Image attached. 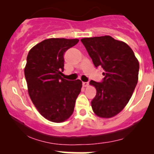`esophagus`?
<instances>
[{
    "instance_id": "obj_1",
    "label": "esophagus",
    "mask_w": 154,
    "mask_h": 154,
    "mask_svg": "<svg viewBox=\"0 0 154 154\" xmlns=\"http://www.w3.org/2000/svg\"><path fill=\"white\" fill-rule=\"evenodd\" d=\"M89 85V83L88 82H82V86L84 88H86V87H88V86Z\"/></svg>"
}]
</instances>
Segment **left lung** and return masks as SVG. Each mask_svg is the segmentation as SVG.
<instances>
[{"instance_id":"left-lung-1","label":"left lung","mask_w":154,"mask_h":154,"mask_svg":"<svg viewBox=\"0 0 154 154\" xmlns=\"http://www.w3.org/2000/svg\"><path fill=\"white\" fill-rule=\"evenodd\" d=\"M95 67L104 70L103 81L91 80L96 95L91 101L93 112L111 118L126 106L138 80L139 62L127 43L109 35L81 39Z\"/></svg>"}]
</instances>
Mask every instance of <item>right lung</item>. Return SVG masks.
<instances>
[{
  "label": "right lung",
  "mask_w": 154,
  "mask_h": 154,
  "mask_svg": "<svg viewBox=\"0 0 154 154\" xmlns=\"http://www.w3.org/2000/svg\"><path fill=\"white\" fill-rule=\"evenodd\" d=\"M78 42V39H46L32 48L26 57L28 93L39 113L53 122H63L72 116L80 93L82 81L61 77L63 54Z\"/></svg>",
  "instance_id": "obj_1"
}]
</instances>
